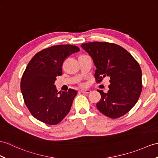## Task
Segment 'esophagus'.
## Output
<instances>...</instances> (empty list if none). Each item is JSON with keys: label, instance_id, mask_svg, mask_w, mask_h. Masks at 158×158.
<instances>
[{"label": "esophagus", "instance_id": "obj_1", "mask_svg": "<svg viewBox=\"0 0 158 158\" xmlns=\"http://www.w3.org/2000/svg\"><path fill=\"white\" fill-rule=\"evenodd\" d=\"M80 91L83 94H89L91 92V91L89 89H81Z\"/></svg>", "mask_w": 158, "mask_h": 158}]
</instances>
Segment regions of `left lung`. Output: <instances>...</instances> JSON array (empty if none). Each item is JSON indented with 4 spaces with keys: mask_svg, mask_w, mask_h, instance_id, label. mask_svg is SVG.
Listing matches in <instances>:
<instances>
[{
    "mask_svg": "<svg viewBox=\"0 0 158 158\" xmlns=\"http://www.w3.org/2000/svg\"><path fill=\"white\" fill-rule=\"evenodd\" d=\"M96 67L95 79L100 83L110 77L107 93L98 89L101 99L97 108L105 116L118 118L136 104L142 91L141 69L138 62L123 47L109 42L82 44Z\"/></svg>",
    "mask_w": 158,
    "mask_h": 158,
    "instance_id": "1",
    "label": "left lung"
}]
</instances>
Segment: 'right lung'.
Returning a JSON list of instances; mask_svg holds the SVG:
<instances>
[{"label": "right lung", "instance_id": "add662e5", "mask_svg": "<svg viewBox=\"0 0 158 158\" xmlns=\"http://www.w3.org/2000/svg\"><path fill=\"white\" fill-rule=\"evenodd\" d=\"M79 50L69 44L53 46L40 51L29 61L22 75L21 90L25 105L36 119L54 125L70 111L77 91L69 89L58 92L54 82L62 75L65 58Z\"/></svg>", "mask_w": 158, "mask_h": 158}]
</instances>
